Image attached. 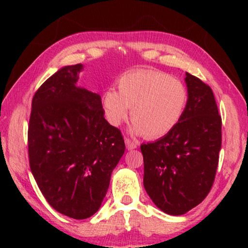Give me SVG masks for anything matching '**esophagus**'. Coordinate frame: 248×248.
<instances>
[{
    "instance_id": "esophagus-1",
    "label": "esophagus",
    "mask_w": 248,
    "mask_h": 248,
    "mask_svg": "<svg viewBox=\"0 0 248 248\" xmlns=\"http://www.w3.org/2000/svg\"><path fill=\"white\" fill-rule=\"evenodd\" d=\"M125 145H126L127 150H133V149L138 147V144L135 143V142L131 141L130 139H125Z\"/></svg>"
}]
</instances>
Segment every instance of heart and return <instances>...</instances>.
<instances>
[{"label": "heart", "mask_w": 248, "mask_h": 248, "mask_svg": "<svg viewBox=\"0 0 248 248\" xmlns=\"http://www.w3.org/2000/svg\"><path fill=\"white\" fill-rule=\"evenodd\" d=\"M115 89L105 90L101 106L106 121L120 126L131 109L130 131L155 139L169 133L184 114L188 94L184 84L169 74L155 70L126 72L117 81Z\"/></svg>", "instance_id": "b5f03b06"}]
</instances>
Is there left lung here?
Wrapping results in <instances>:
<instances>
[{"label":"left lung","instance_id":"obj_1","mask_svg":"<svg viewBox=\"0 0 248 248\" xmlns=\"http://www.w3.org/2000/svg\"><path fill=\"white\" fill-rule=\"evenodd\" d=\"M187 105L172 130L141 144L143 185L152 202L170 216H182L209 194L221 148V117L208 84L185 73Z\"/></svg>","mask_w":248,"mask_h":248}]
</instances>
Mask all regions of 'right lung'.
Listing matches in <instances>:
<instances>
[{"mask_svg": "<svg viewBox=\"0 0 248 248\" xmlns=\"http://www.w3.org/2000/svg\"><path fill=\"white\" fill-rule=\"evenodd\" d=\"M82 64L63 66L32 98L30 169L46 201L64 216L87 219L100 208L125 144L105 120L98 93L77 84Z\"/></svg>", "mask_w": 248, "mask_h": 248, "instance_id": "add662e5", "label": "right lung"}]
</instances>
